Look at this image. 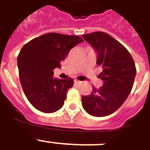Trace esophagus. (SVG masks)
Listing matches in <instances>:
<instances>
[{"label": "esophagus", "mask_w": 150, "mask_h": 150, "mask_svg": "<svg viewBox=\"0 0 150 150\" xmlns=\"http://www.w3.org/2000/svg\"><path fill=\"white\" fill-rule=\"evenodd\" d=\"M74 82H75V84H77V85H79V84H81V81H78V80H75L74 81Z\"/></svg>", "instance_id": "obj_1"}]
</instances>
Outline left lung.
Instances as JSON below:
<instances>
[{
    "label": "left lung",
    "instance_id": "1",
    "mask_svg": "<svg viewBox=\"0 0 150 150\" xmlns=\"http://www.w3.org/2000/svg\"><path fill=\"white\" fill-rule=\"evenodd\" d=\"M83 38L97 53V64L102 71L99 77L103 84L98 90L81 97L82 106L95 117L112 114L125 101L132 89L136 67L130 53L112 36L102 32L83 35Z\"/></svg>",
    "mask_w": 150,
    "mask_h": 150
}]
</instances>
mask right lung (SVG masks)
<instances>
[{"label": "right lung", "instance_id": "add662e5", "mask_svg": "<svg viewBox=\"0 0 150 150\" xmlns=\"http://www.w3.org/2000/svg\"><path fill=\"white\" fill-rule=\"evenodd\" d=\"M77 35L47 33L25 44L17 57L20 83L25 95L34 107L53 113L62 107L73 79L53 77L70 50L83 42Z\"/></svg>", "mask_w": 150, "mask_h": 150}]
</instances>
